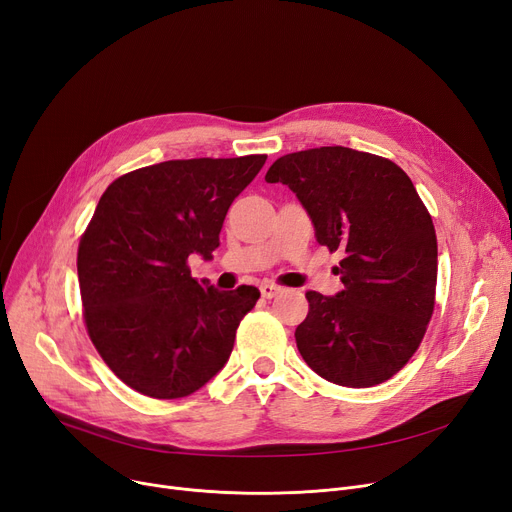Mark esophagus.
Returning <instances> with one entry per match:
<instances>
[{
  "instance_id": "1",
  "label": "esophagus",
  "mask_w": 512,
  "mask_h": 512,
  "mask_svg": "<svg viewBox=\"0 0 512 512\" xmlns=\"http://www.w3.org/2000/svg\"><path fill=\"white\" fill-rule=\"evenodd\" d=\"M259 291H261V295H263L265 299H274L278 293H282V288L276 286V284H272V282H263V284L259 286Z\"/></svg>"
}]
</instances>
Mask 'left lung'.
Masks as SVG:
<instances>
[{
  "label": "left lung",
  "mask_w": 512,
  "mask_h": 512,
  "mask_svg": "<svg viewBox=\"0 0 512 512\" xmlns=\"http://www.w3.org/2000/svg\"><path fill=\"white\" fill-rule=\"evenodd\" d=\"M291 188L345 288L307 291L295 339L307 366L343 387H372L402 370L435 305L437 238L410 177L389 159L345 146L284 154L265 173Z\"/></svg>",
  "instance_id": "8db88e82"
}]
</instances>
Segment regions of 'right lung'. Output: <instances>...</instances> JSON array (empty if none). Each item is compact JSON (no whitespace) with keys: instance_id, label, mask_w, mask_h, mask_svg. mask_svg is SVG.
<instances>
[{"instance_id":"add662e5","label":"right lung","mask_w":512,"mask_h":512,"mask_svg":"<svg viewBox=\"0 0 512 512\" xmlns=\"http://www.w3.org/2000/svg\"><path fill=\"white\" fill-rule=\"evenodd\" d=\"M265 159L165 161L121 175L102 194L79 242V288L92 343L131 389L186 397L226 366L259 291L198 282L188 257L213 259L230 205Z\"/></svg>"}]
</instances>
